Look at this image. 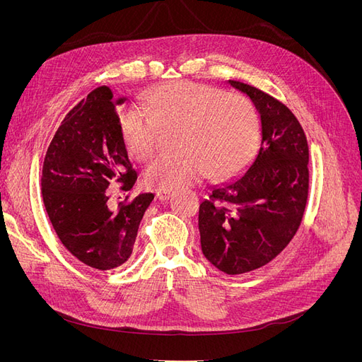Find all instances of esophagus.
I'll return each instance as SVG.
<instances>
[{"instance_id":"obj_1","label":"esophagus","mask_w":362,"mask_h":362,"mask_svg":"<svg viewBox=\"0 0 362 362\" xmlns=\"http://www.w3.org/2000/svg\"><path fill=\"white\" fill-rule=\"evenodd\" d=\"M170 196H172L170 192H157L156 198H157L158 201H161V202H168V201L170 199Z\"/></svg>"}]
</instances>
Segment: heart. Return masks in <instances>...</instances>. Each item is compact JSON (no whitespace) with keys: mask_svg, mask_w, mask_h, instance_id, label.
Listing matches in <instances>:
<instances>
[{"mask_svg":"<svg viewBox=\"0 0 362 362\" xmlns=\"http://www.w3.org/2000/svg\"><path fill=\"white\" fill-rule=\"evenodd\" d=\"M145 112L124 115L122 136L129 157L146 161L157 152L160 129L177 133V156L160 157L145 172V185L172 192L210 175L228 180L247 168L259 148V117L247 100L189 81L151 90Z\"/></svg>","mask_w":362,"mask_h":362,"instance_id":"obj_1","label":"heart"}]
</instances>
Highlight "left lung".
<instances>
[{
  "label": "left lung",
  "instance_id": "1",
  "mask_svg": "<svg viewBox=\"0 0 362 362\" xmlns=\"http://www.w3.org/2000/svg\"><path fill=\"white\" fill-rule=\"evenodd\" d=\"M261 119V148L237 178L217 184L199 206L204 257L226 275L262 267L299 229L308 198V144L299 120L257 87L228 81Z\"/></svg>",
  "mask_w": 362,
  "mask_h": 362
}]
</instances>
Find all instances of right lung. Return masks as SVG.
Listing matches in <instances>:
<instances>
[{
	"instance_id": "add662e5",
	"label": "right lung",
	"mask_w": 362,
	"mask_h": 362,
	"mask_svg": "<svg viewBox=\"0 0 362 362\" xmlns=\"http://www.w3.org/2000/svg\"><path fill=\"white\" fill-rule=\"evenodd\" d=\"M113 98L103 86L64 117L47 151L42 196L63 246L86 266L112 270L133 254L139 225L154 194L141 193L119 210L107 205L108 185L129 190L136 170L128 160Z\"/></svg>"
}]
</instances>
